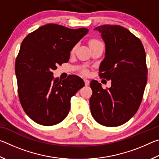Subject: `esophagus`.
Masks as SVG:
<instances>
[{
	"mask_svg": "<svg viewBox=\"0 0 159 159\" xmlns=\"http://www.w3.org/2000/svg\"><path fill=\"white\" fill-rule=\"evenodd\" d=\"M84 82H85V85H89V83H90L89 80H87V79H84Z\"/></svg>",
	"mask_w": 159,
	"mask_h": 159,
	"instance_id": "obj_1",
	"label": "esophagus"
}]
</instances>
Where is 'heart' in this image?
I'll use <instances>...</instances> for the list:
<instances>
[{"mask_svg":"<svg viewBox=\"0 0 159 159\" xmlns=\"http://www.w3.org/2000/svg\"><path fill=\"white\" fill-rule=\"evenodd\" d=\"M99 43H101V42L99 41H98V40H97V39H91L90 41H89V45H93V44ZM74 49H75V48H73V50H72V52H73V51H74ZM83 74H88V71H83Z\"/></svg>","mask_w":159,"mask_h":159,"instance_id":"1","label":"heart"}]
</instances>
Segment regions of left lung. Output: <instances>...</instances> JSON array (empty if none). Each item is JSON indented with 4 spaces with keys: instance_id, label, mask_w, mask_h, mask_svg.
I'll list each match as a JSON object with an SVG mask.
<instances>
[{
    "instance_id": "left-lung-1",
    "label": "left lung",
    "mask_w": 159,
    "mask_h": 159,
    "mask_svg": "<svg viewBox=\"0 0 159 159\" xmlns=\"http://www.w3.org/2000/svg\"><path fill=\"white\" fill-rule=\"evenodd\" d=\"M95 30L106 47L99 76L111 80V86L103 89L91 80L90 111L99 124L116 127L128 121L140 105L147 81L146 54L140 40L121 26L104 25Z\"/></svg>"
}]
</instances>
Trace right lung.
Returning <instances> with one entry per match:
<instances>
[{
    "mask_svg": "<svg viewBox=\"0 0 159 159\" xmlns=\"http://www.w3.org/2000/svg\"><path fill=\"white\" fill-rule=\"evenodd\" d=\"M88 29H71L48 24L29 34L15 61L18 95L29 117L40 125L60 123L68 115L71 98L85 85L81 78L70 75L63 80L53 70L68 62L70 51Z\"/></svg>",
    "mask_w": 159,
    "mask_h": 159,
    "instance_id": "add662e5",
    "label": "right lung"
}]
</instances>
